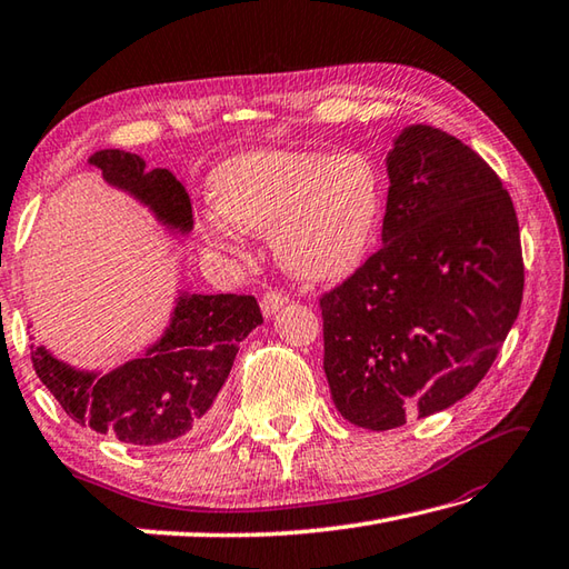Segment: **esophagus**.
I'll return each mask as SVG.
<instances>
[{"label":"esophagus","instance_id":"obj_1","mask_svg":"<svg viewBox=\"0 0 569 569\" xmlns=\"http://www.w3.org/2000/svg\"><path fill=\"white\" fill-rule=\"evenodd\" d=\"M284 305H287V297L282 292H272V289H270V292H264V297L260 301L264 317H274Z\"/></svg>","mask_w":569,"mask_h":569}]
</instances>
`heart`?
Wrapping results in <instances>:
<instances>
[{
	"mask_svg": "<svg viewBox=\"0 0 569 569\" xmlns=\"http://www.w3.org/2000/svg\"><path fill=\"white\" fill-rule=\"evenodd\" d=\"M213 213L201 233L213 248L240 254L236 228L270 236L277 262L309 282L349 274L378 236L380 171L363 152L250 149L208 173Z\"/></svg>",
	"mask_w": 569,
	"mask_h": 569,
	"instance_id": "obj_1",
	"label": "heart"
}]
</instances>
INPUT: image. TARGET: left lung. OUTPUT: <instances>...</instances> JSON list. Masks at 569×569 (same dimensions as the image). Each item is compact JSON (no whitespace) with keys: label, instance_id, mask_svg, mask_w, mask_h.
<instances>
[{"label":"left lung","instance_id":"8db88e82","mask_svg":"<svg viewBox=\"0 0 569 569\" xmlns=\"http://www.w3.org/2000/svg\"><path fill=\"white\" fill-rule=\"evenodd\" d=\"M386 171L380 250L321 297L333 405L373 432L469 396L523 299L513 201L471 147L408 124L392 139Z\"/></svg>","mask_w":569,"mask_h":569}]
</instances>
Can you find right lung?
<instances>
[{
    "mask_svg": "<svg viewBox=\"0 0 569 569\" xmlns=\"http://www.w3.org/2000/svg\"><path fill=\"white\" fill-rule=\"evenodd\" d=\"M88 164L100 169L108 187L147 208L167 236L187 238L193 230L191 199L169 169L147 171L142 157L122 149H100ZM260 323L254 297L177 289L159 339L118 368H76L43 343L31 346V361L78 425L149 449L211 430L238 346Z\"/></svg>",
    "mask_w": 569,
    "mask_h": 569,
    "instance_id": "1",
    "label": "right lung"
}]
</instances>
